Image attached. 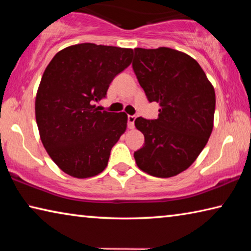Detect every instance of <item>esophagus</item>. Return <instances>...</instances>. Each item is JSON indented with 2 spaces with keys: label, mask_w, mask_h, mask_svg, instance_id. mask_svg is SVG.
Masks as SVG:
<instances>
[{
  "label": "esophagus",
  "mask_w": 251,
  "mask_h": 251,
  "mask_svg": "<svg viewBox=\"0 0 251 251\" xmlns=\"http://www.w3.org/2000/svg\"><path fill=\"white\" fill-rule=\"evenodd\" d=\"M135 120H136V116H134V115H128V128H130V129L134 128Z\"/></svg>",
  "instance_id": "34e87169"
}]
</instances>
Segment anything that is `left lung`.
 <instances>
[{
	"instance_id": "8db88e82",
	"label": "left lung",
	"mask_w": 251,
	"mask_h": 251,
	"mask_svg": "<svg viewBox=\"0 0 251 251\" xmlns=\"http://www.w3.org/2000/svg\"><path fill=\"white\" fill-rule=\"evenodd\" d=\"M133 69L157 120H135L145 144L134 152L148 175L168 178L186 171L206 146L214 127L216 95L205 72L188 54L169 48L135 49Z\"/></svg>"
}]
</instances>
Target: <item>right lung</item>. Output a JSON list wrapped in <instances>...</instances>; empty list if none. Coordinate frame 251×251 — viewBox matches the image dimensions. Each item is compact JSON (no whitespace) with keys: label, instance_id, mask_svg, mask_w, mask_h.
Segmentation results:
<instances>
[{"label":"right lung","instance_id":"right-lung-1","mask_svg":"<svg viewBox=\"0 0 251 251\" xmlns=\"http://www.w3.org/2000/svg\"><path fill=\"white\" fill-rule=\"evenodd\" d=\"M133 50L82 43L55 54L35 99L42 144L59 169L75 178L99 175L125 133L126 113L100 112L115 76L131 63Z\"/></svg>","mask_w":251,"mask_h":251}]
</instances>
